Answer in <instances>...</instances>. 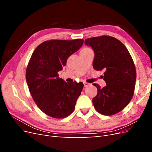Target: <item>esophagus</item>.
Masks as SVG:
<instances>
[{"label": "esophagus", "mask_w": 152, "mask_h": 152, "mask_svg": "<svg viewBox=\"0 0 152 152\" xmlns=\"http://www.w3.org/2000/svg\"><path fill=\"white\" fill-rule=\"evenodd\" d=\"M91 84H89V83H88V82H84V86L85 87H88V86H91Z\"/></svg>", "instance_id": "esophagus-1"}]
</instances>
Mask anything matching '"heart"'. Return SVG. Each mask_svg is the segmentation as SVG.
I'll return each instance as SVG.
<instances>
[{
  "label": "heart",
  "mask_w": 152,
  "mask_h": 152,
  "mask_svg": "<svg viewBox=\"0 0 152 152\" xmlns=\"http://www.w3.org/2000/svg\"><path fill=\"white\" fill-rule=\"evenodd\" d=\"M87 49H90V48H84V49H82V50H87Z\"/></svg>",
  "instance_id": "b5f03b06"
}]
</instances>
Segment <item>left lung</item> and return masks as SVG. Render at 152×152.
I'll use <instances>...</instances> for the list:
<instances>
[{
    "label": "left lung",
    "mask_w": 152,
    "mask_h": 152,
    "mask_svg": "<svg viewBox=\"0 0 152 152\" xmlns=\"http://www.w3.org/2000/svg\"><path fill=\"white\" fill-rule=\"evenodd\" d=\"M94 52L93 68L104 71L103 80L107 86L101 88L93 99L96 111L104 115L121 112L129 103L134 94L136 71L134 61L125 45L116 38L108 35L85 40Z\"/></svg>",
    "instance_id": "1"
}]
</instances>
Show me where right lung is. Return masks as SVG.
<instances>
[{
  "instance_id": "right-lung-1",
  "label": "right lung",
  "mask_w": 152,
  "mask_h": 152,
  "mask_svg": "<svg viewBox=\"0 0 152 152\" xmlns=\"http://www.w3.org/2000/svg\"><path fill=\"white\" fill-rule=\"evenodd\" d=\"M83 42L81 39L49 40L38 45L31 54L26 70L30 93L41 111L53 118L70 115L83 89L82 82L66 83L58 73Z\"/></svg>"
}]
</instances>
